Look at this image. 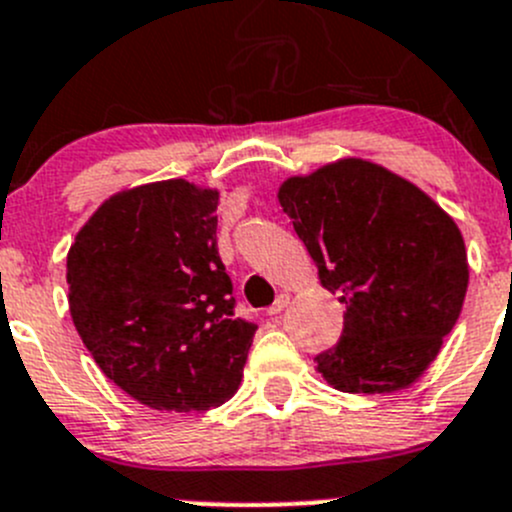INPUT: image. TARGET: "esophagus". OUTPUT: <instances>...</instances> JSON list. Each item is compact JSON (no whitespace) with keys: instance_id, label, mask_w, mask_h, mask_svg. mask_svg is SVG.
Masks as SVG:
<instances>
[{"instance_id":"34e87169","label":"esophagus","mask_w":512,"mask_h":512,"mask_svg":"<svg viewBox=\"0 0 512 512\" xmlns=\"http://www.w3.org/2000/svg\"><path fill=\"white\" fill-rule=\"evenodd\" d=\"M287 305H290V295H287V292H280L277 300L270 305V310H267V315H280Z\"/></svg>"}]
</instances>
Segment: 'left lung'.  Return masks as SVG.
<instances>
[{
    "mask_svg": "<svg viewBox=\"0 0 512 512\" xmlns=\"http://www.w3.org/2000/svg\"><path fill=\"white\" fill-rule=\"evenodd\" d=\"M322 287L345 305L340 342L315 357L332 388L395 393L438 357L468 290L458 225L420 187L372 162H332L277 192Z\"/></svg>",
    "mask_w": 512,
    "mask_h": 512,
    "instance_id": "left-lung-1",
    "label": "left lung"
}]
</instances>
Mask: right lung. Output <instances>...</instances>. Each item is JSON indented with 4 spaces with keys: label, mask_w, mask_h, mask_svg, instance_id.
<instances>
[{
    "label": "right lung",
    "mask_w": 512,
    "mask_h": 512,
    "mask_svg": "<svg viewBox=\"0 0 512 512\" xmlns=\"http://www.w3.org/2000/svg\"><path fill=\"white\" fill-rule=\"evenodd\" d=\"M217 200L187 180L132 187L69 247L74 327L99 370L147 408L200 413L240 388L257 325L235 317Z\"/></svg>",
    "instance_id": "right-lung-1"
}]
</instances>
